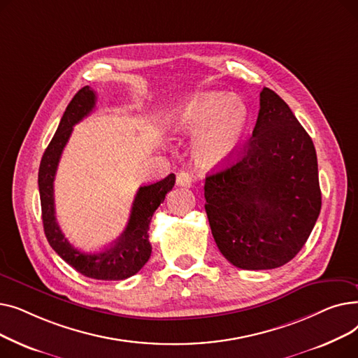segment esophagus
<instances>
[{
	"label": "esophagus",
	"mask_w": 358,
	"mask_h": 358,
	"mask_svg": "<svg viewBox=\"0 0 358 358\" xmlns=\"http://www.w3.org/2000/svg\"><path fill=\"white\" fill-rule=\"evenodd\" d=\"M177 184L180 185V187H192V184H193V178H192V176L189 174V173H180L178 176H177Z\"/></svg>",
	"instance_id": "34e87169"
}]
</instances>
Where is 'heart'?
<instances>
[{
  "label": "heart",
  "instance_id": "heart-1",
  "mask_svg": "<svg viewBox=\"0 0 358 358\" xmlns=\"http://www.w3.org/2000/svg\"><path fill=\"white\" fill-rule=\"evenodd\" d=\"M248 123V108L241 99L223 92H209L182 106L174 126L182 134L200 135L194 142V158L213 168L228 162L238 150Z\"/></svg>",
  "mask_w": 358,
  "mask_h": 358
}]
</instances>
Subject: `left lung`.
Here are the masks:
<instances>
[{
    "label": "left lung",
    "mask_w": 358,
    "mask_h": 358,
    "mask_svg": "<svg viewBox=\"0 0 358 358\" xmlns=\"http://www.w3.org/2000/svg\"><path fill=\"white\" fill-rule=\"evenodd\" d=\"M235 154L204 182L216 245L242 270L285 266L302 250L321 212L313 142L285 100L264 87L252 136Z\"/></svg>",
    "instance_id": "left-lung-1"
}]
</instances>
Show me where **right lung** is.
<instances>
[{
    "mask_svg": "<svg viewBox=\"0 0 358 358\" xmlns=\"http://www.w3.org/2000/svg\"><path fill=\"white\" fill-rule=\"evenodd\" d=\"M97 94L88 85L75 94L59 122L56 134L48 145L39 166V193L43 229L48 242L71 267L85 277L96 280H124L136 274L152 252L149 243V223L154 212L173 190L176 176L169 174L161 181L139 187L124 232L117 241L100 251H85L73 247L62 234L55 216L53 181L62 150L73 126L87 117L96 107Z\"/></svg>",
    "mask_w": 358,
    "mask_h": 358,
    "instance_id": "1",
    "label": "right lung"
}]
</instances>
